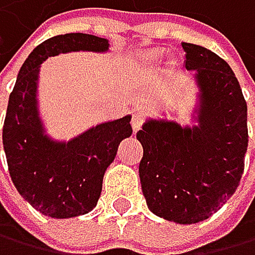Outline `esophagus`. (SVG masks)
<instances>
[{"instance_id":"34e87169","label":"esophagus","mask_w":255,"mask_h":255,"mask_svg":"<svg viewBox=\"0 0 255 255\" xmlns=\"http://www.w3.org/2000/svg\"><path fill=\"white\" fill-rule=\"evenodd\" d=\"M142 122H144V114L142 113H134L133 117H131V127H133L134 133L142 127Z\"/></svg>"}]
</instances>
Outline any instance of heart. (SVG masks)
Wrapping results in <instances>:
<instances>
[{
  "instance_id": "heart-1",
  "label": "heart",
  "mask_w": 255,
  "mask_h": 255,
  "mask_svg": "<svg viewBox=\"0 0 255 255\" xmlns=\"http://www.w3.org/2000/svg\"><path fill=\"white\" fill-rule=\"evenodd\" d=\"M166 53H167V51H166L164 48H149V50L142 51L141 58H142V61H144L145 64H152V65H155V64H158V62H161V61L164 59Z\"/></svg>"
}]
</instances>
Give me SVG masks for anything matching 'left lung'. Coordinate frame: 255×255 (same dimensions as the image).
<instances>
[{
    "instance_id": "obj_1",
    "label": "left lung",
    "mask_w": 255,
    "mask_h": 255,
    "mask_svg": "<svg viewBox=\"0 0 255 255\" xmlns=\"http://www.w3.org/2000/svg\"><path fill=\"white\" fill-rule=\"evenodd\" d=\"M183 67L197 88L191 125L149 117L136 138L142 194L166 221L210 218L238 188L248 150V106L229 64L201 45L182 42Z\"/></svg>"
}]
</instances>
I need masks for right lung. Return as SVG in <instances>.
<instances>
[{
  "label": "right lung",
  "instance_id": "obj_1",
  "mask_svg": "<svg viewBox=\"0 0 255 255\" xmlns=\"http://www.w3.org/2000/svg\"><path fill=\"white\" fill-rule=\"evenodd\" d=\"M72 51L108 53V39L92 34H59L35 47L23 62L9 95L2 145L10 179L42 215L65 220L89 213L102 194L103 175L122 139L130 138L131 116L97 124L69 141L47 133L39 110L43 61Z\"/></svg>",
  "mask_w": 255,
  "mask_h": 255
}]
</instances>
